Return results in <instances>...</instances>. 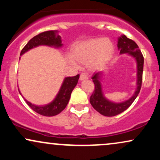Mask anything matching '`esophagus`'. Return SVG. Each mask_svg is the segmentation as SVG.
Masks as SVG:
<instances>
[{
    "mask_svg": "<svg viewBox=\"0 0 160 160\" xmlns=\"http://www.w3.org/2000/svg\"><path fill=\"white\" fill-rule=\"evenodd\" d=\"M86 79H88V75L86 74V73H81L80 77V81H82V80H85Z\"/></svg>",
    "mask_w": 160,
    "mask_h": 160,
    "instance_id": "esophagus-1",
    "label": "esophagus"
}]
</instances>
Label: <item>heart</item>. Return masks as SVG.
<instances>
[{"label":"heart","mask_w":160,"mask_h":160,"mask_svg":"<svg viewBox=\"0 0 160 160\" xmlns=\"http://www.w3.org/2000/svg\"><path fill=\"white\" fill-rule=\"evenodd\" d=\"M114 53V45L110 40L94 38L77 43L71 50V58L68 61L75 65L72 59L81 63L89 62L92 69H98L107 65Z\"/></svg>","instance_id":"b5f03b06"}]
</instances>
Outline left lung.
I'll return each mask as SVG.
<instances>
[{
	"label": "left lung",
	"instance_id": "left-lung-1",
	"mask_svg": "<svg viewBox=\"0 0 160 160\" xmlns=\"http://www.w3.org/2000/svg\"><path fill=\"white\" fill-rule=\"evenodd\" d=\"M117 47L120 55L128 54L135 58L137 66L136 89L132 97L122 102H114L109 100L104 96L102 89V79L104 75V71H97L92 77L95 84V90L92 94L89 102L95 110L101 114L106 117H113L126 111L137 98L141 87L142 82L143 68H144V57L138 47L135 41L128 38L124 34L118 38Z\"/></svg>",
	"mask_w": 160,
	"mask_h": 160
}]
</instances>
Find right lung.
<instances>
[{
    "label": "right lung",
    "instance_id": "obj_1",
    "mask_svg": "<svg viewBox=\"0 0 160 160\" xmlns=\"http://www.w3.org/2000/svg\"><path fill=\"white\" fill-rule=\"evenodd\" d=\"M58 33H59L58 31H48V32L40 33L28 42L27 44L21 51L20 55L22 56L24 53L39 46H47V47H53L56 49L62 48L63 47V43H62V38L58 34ZM79 78H80V74L74 77L65 78L56 96L49 104H43V105H36L28 102L23 96L22 97L28 105L36 113L40 115L46 116V117L56 116L61 113L66 108L71 98V92L78 84ZM19 93L22 95L20 91Z\"/></svg>",
    "mask_w": 160,
    "mask_h": 160
}]
</instances>
